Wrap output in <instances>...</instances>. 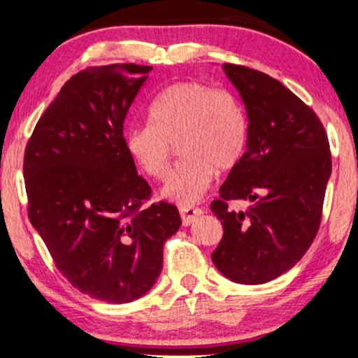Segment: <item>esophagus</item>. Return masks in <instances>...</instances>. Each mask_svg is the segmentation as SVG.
Returning a JSON list of instances; mask_svg holds the SVG:
<instances>
[{
	"label": "esophagus",
	"instance_id": "34e87169",
	"mask_svg": "<svg viewBox=\"0 0 358 358\" xmlns=\"http://www.w3.org/2000/svg\"><path fill=\"white\" fill-rule=\"evenodd\" d=\"M179 212H180V218H182V224L184 227H189L190 223H194L195 218L200 217V215L203 213V210L199 207H190V205H187V207H180Z\"/></svg>",
	"mask_w": 358,
	"mask_h": 358
}]
</instances>
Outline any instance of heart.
<instances>
[{
    "mask_svg": "<svg viewBox=\"0 0 358 358\" xmlns=\"http://www.w3.org/2000/svg\"><path fill=\"white\" fill-rule=\"evenodd\" d=\"M151 125L125 136L131 159L153 179L169 173L173 145L182 161L163 189L166 199L192 203L210 187L215 173H229L248 150L249 120L241 99L200 81H178L150 107Z\"/></svg>",
    "mask_w": 358,
    "mask_h": 358,
    "instance_id": "b5f03b06",
    "label": "heart"
}]
</instances>
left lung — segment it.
Returning <instances> with one entry per match:
<instances>
[{
    "label": "left lung",
    "instance_id": "1",
    "mask_svg": "<svg viewBox=\"0 0 358 358\" xmlns=\"http://www.w3.org/2000/svg\"><path fill=\"white\" fill-rule=\"evenodd\" d=\"M223 70L249 119L248 150L213 200L223 238L215 267L244 285L271 282L295 266L315 241L332 159L316 112L280 81L243 65ZM248 203L246 210L229 207Z\"/></svg>",
    "mask_w": 358,
    "mask_h": 358
}]
</instances>
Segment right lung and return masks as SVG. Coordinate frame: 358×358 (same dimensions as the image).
<instances>
[{"instance_id": "1", "label": "right lung", "mask_w": 358, "mask_h": 358, "mask_svg": "<svg viewBox=\"0 0 358 358\" xmlns=\"http://www.w3.org/2000/svg\"><path fill=\"white\" fill-rule=\"evenodd\" d=\"M153 66L114 63L73 75L24 151L27 213L62 275L107 303L143 296L180 227L169 202L151 203L125 146L124 120Z\"/></svg>"}]
</instances>
